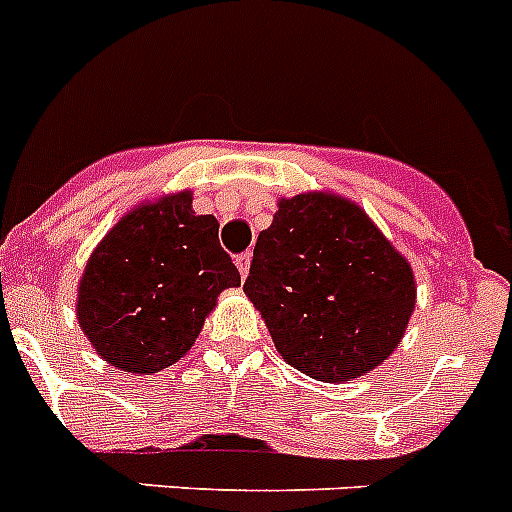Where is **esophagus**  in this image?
<instances>
[{
  "label": "esophagus",
  "instance_id": "obj_1",
  "mask_svg": "<svg viewBox=\"0 0 512 512\" xmlns=\"http://www.w3.org/2000/svg\"><path fill=\"white\" fill-rule=\"evenodd\" d=\"M235 264H238V272L240 277H248V269H251V253H240L238 259H235Z\"/></svg>",
  "mask_w": 512,
  "mask_h": 512
}]
</instances>
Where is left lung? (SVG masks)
I'll use <instances>...</instances> for the list:
<instances>
[{"label":"left lung","mask_w":512,"mask_h":512,"mask_svg":"<svg viewBox=\"0 0 512 512\" xmlns=\"http://www.w3.org/2000/svg\"><path fill=\"white\" fill-rule=\"evenodd\" d=\"M243 292L282 360L323 383L378 368L417 303L409 261L365 209L329 191L279 199Z\"/></svg>","instance_id":"obj_1"}]
</instances>
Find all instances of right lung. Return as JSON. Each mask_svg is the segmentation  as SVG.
Segmentation results:
<instances>
[{
  "label": "right lung",
  "mask_w": 512,
  "mask_h": 512,
  "mask_svg": "<svg viewBox=\"0 0 512 512\" xmlns=\"http://www.w3.org/2000/svg\"><path fill=\"white\" fill-rule=\"evenodd\" d=\"M217 230L191 191L137 204L108 230L77 290V321L103 360L150 375L194 347L217 295L240 285Z\"/></svg>",
  "instance_id": "1"
}]
</instances>
